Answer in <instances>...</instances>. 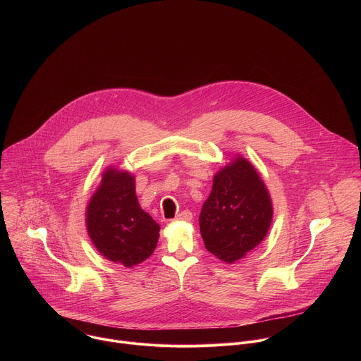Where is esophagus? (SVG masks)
Wrapping results in <instances>:
<instances>
[{
  "instance_id": "1",
  "label": "esophagus",
  "mask_w": 361,
  "mask_h": 361,
  "mask_svg": "<svg viewBox=\"0 0 361 361\" xmlns=\"http://www.w3.org/2000/svg\"><path fill=\"white\" fill-rule=\"evenodd\" d=\"M191 219H192V214H191V212H188V210L181 212V213L177 214V217H176L177 221H191Z\"/></svg>"
}]
</instances>
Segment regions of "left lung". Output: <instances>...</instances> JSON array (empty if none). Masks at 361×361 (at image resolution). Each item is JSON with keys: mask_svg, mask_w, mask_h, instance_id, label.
I'll list each match as a JSON object with an SVG mask.
<instances>
[{"mask_svg": "<svg viewBox=\"0 0 361 361\" xmlns=\"http://www.w3.org/2000/svg\"><path fill=\"white\" fill-rule=\"evenodd\" d=\"M271 220L273 202L263 178L247 159L235 156L214 176L200 213L205 248L233 264L266 238Z\"/></svg>", "mask_w": 361, "mask_h": 361, "instance_id": "8db88e82", "label": "left lung"}]
</instances>
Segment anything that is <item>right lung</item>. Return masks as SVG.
<instances>
[{
    "instance_id": "add662e5",
    "label": "right lung",
    "mask_w": 361,
    "mask_h": 361,
    "mask_svg": "<svg viewBox=\"0 0 361 361\" xmlns=\"http://www.w3.org/2000/svg\"><path fill=\"white\" fill-rule=\"evenodd\" d=\"M85 226L99 254L127 269L147 260L160 237V226L140 207L135 177L113 166L102 171L88 201Z\"/></svg>"
}]
</instances>
